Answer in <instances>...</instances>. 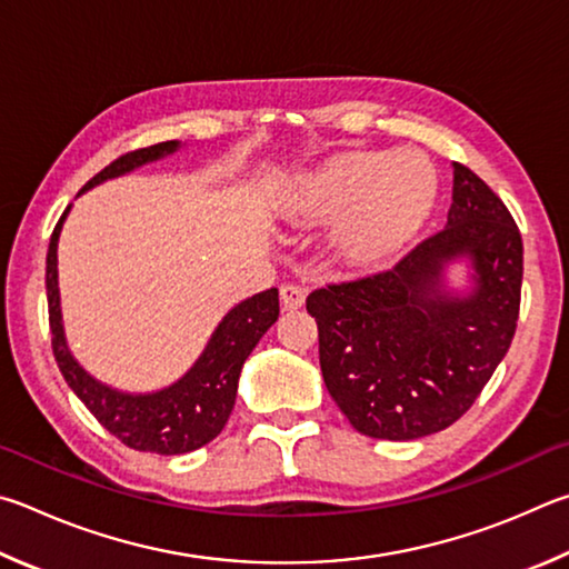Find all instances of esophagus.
<instances>
[{
    "instance_id": "obj_1",
    "label": "esophagus",
    "mask_w": 569,
    "mask_h": 569,
    "mask_svg": "<svg viewBox=\"0 0 569 569\" xmlns=\"http://www.w3.org/2000/svg\"><path fill=\"white\" fill-rule=\"evenodd\" d=\"M279 300H282L284 310H300L305 305V287L295 282H284L279 287Z\"/></svg>"
}]
</instances>
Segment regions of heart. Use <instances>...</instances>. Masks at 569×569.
I'll use <instances>...</instances> for the list:
<instances>
[{"mask_svg":"<svg viewBox=\"0 0 569 569\" xmlns=\"http://www.w3.org/2000/svg\"><path fill=\"white\" fill-rule=\"evenodd\" d=\"M435 169L412 152H352L297 177L282 212L305 224H335L330 247L350 269H370L397 252L430 214Z\"/></svg>","mask_w":569,"mask_h":569,"instance_id":"obj_1","label":"heart"}]
</instances>
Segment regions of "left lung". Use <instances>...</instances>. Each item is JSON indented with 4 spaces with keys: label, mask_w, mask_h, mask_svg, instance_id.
<instances>
[{
    "label": "left lung",
    "mask_w": 569,
    "mask_h": 569,
    "mask_svg": "<svg viewBox=\"0 0 569 569\" xmlns=\"http://www.w3.org/2000/svg\"><path fill=\"white\" fill-rule=\"evenodd\" d=\"M467 256L473 287L443 290ZM522 237L510 209L455 162L447 224L385 272L307 297L320 330L327 390L357 432L417 440L470 410L512 345L520 317Z\"/></svg>",
    "instance_id": "left-lung-1"
}]
</instances>
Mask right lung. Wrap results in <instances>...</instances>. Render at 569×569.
<instances>
[{"instance_id": "1", "label": "right lung", "mask_w": 569, "mask_h": 569, "mask_svg": "<svg viewBox=\"0 0 569 569\" xmlns=\"http://www.w3.org/2000/svg\"><path fill=\"white\" fill-rule=\"evenodd\" d=\"M177 149L179 142L172 139V142H159L127 152L89 179L82 192L107 182V179L132 172L147 162H157ZM69 209L72 204L59 217L47 252L49 330H52V350L59 372L79 400L87 405V410L97 417L99 425L132 450L157 455H184L199 450L222 432L229 415H232L242 365L279 317L277 290L272 287V290L259 292L232 307L209 337L199 360L177 382L157 392H119L114 387L94 380L67 347L62 307H59L57 244Z\"/></svg>"}]
</instances>
